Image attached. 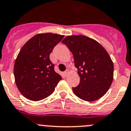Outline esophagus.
Masks as SVG:
<instances>
[{
    "mask_svg": "<svg viewBox=\"0 0 131 131\" xmlns=\"http://www.w3.org/2000/svg\"><path fill=\"white\" fill-rule=\"evenodd\" d=\"M68 72H69V70H67L65 72H64V75L65 76V77L67 75V74L68 73Z\"/></svg>",
    "mask_w": 131,
    "mask_h": 131,
    "instance_id": "obj_1",
    "label": "esophagus"
}]
</instances>
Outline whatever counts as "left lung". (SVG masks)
I'll use <instances>...</instances> for the list:
<instances>
[{"instance_id": "8db88e82", "label": "left lung", "mask_w": 131, "mask_h": 131, "mask_svg": "<svg viewBox=\"0 0 131 131\" xmlns=\"http://www.w3.org/2000/svg\"><path fill=\"white\" fill-rule=\"evenodd\" d=\"M72 52L78 70L80 83L72 88L76 96L85 101H95L110 89L113 80V63L104 48L82 35L67 36L62 41Z\"/></svg>"}]
</instances>
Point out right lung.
<instances>
[{"label": "right lung", "mask_w": 131, "mask_h": 131, "mask_svg": "<svg viewBox=\"0 0 131 131\" xmlns=\"http://www.w3.org/2000/svg\"><path fill=\"white\" fill-rule=\"evenodd\" d=\"M63 37L57 34H38L20 50L14 65V75L18 90L29 100L38 101L47 98L61 80L49 56Z\"/></svg>", "instance_id": "1"}]
</instances>
